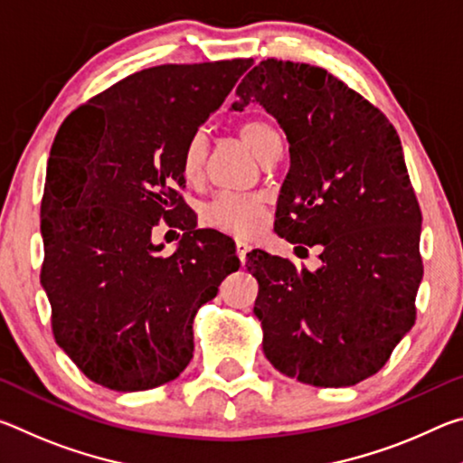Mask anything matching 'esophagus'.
<instances>
[{"label": "esophagus", "mask_w": 463, "mask_h": 463, "mask_svg": "<svg viewBox=\"0 0 463 463\" xmlns=\"http://www.w3.org/2000/svg\"><path fill=\"white\" fill-rule=\"evenodd\" d=\"M250 250V245L247 241H242V239H237V255H239V260L241 261H245L247 260V253Z\"/></svg>", "instance_id": "34e87169"}]
</instances>
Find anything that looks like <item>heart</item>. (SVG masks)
<instances>
[{"label": "heart", "instance_id": "b5f03b06", "mask_svg": "<svg viewBox=\"0 0 463 463\" xmlns=\"http://www.w3.org/2000/svg\"><path fill=\"white\" fill-rule=\"evenodd\" d=\"M239 137L253 148L261 159L273 146L279 145L278 132L268 122L249 120L239 127ZM206 161V137L195 132L190 137L182 153V171L187 179H195L202 174ZM265 202L257 194L221 192L203 206V221L213 229L231 234H250L263 222Z\"/></svg>", "mask_w": 463, "mask_h": 463}]
</instances>
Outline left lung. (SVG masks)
<instances>
[{
    "instance_id": "obj_1",
    "label": "left lung",
    "mask_w": 463,
    "mask_h": 463,
    "mask_svg": "<svg viewBox=\"0 0 463 463\" xmlns=\"http://www.w3.org/2000/svg\"><path fill=\"white\" fill-rule=\"evenodd\" d=\"M237 96L232 109L257 101L289 143L276 232L296 253L320 250L317 271L247 253L263 354L302 383L355 386L386 365L417 318L420 208L401 138L378 108L308 62L261 61Z\"/></svg>"
}]
</instances>
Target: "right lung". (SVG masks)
Returning a JSON list of instances; mask_svg holds the SVG:
<instances>
[{
	"label": "right lung",
	"mask_w": 463,
	"mask_h": 463,
	"mask_svg": "<svg viewBox=\"0 0 463 463\" xmlns=\"http://www.w3.org/2000/svg\"><path fill=\"white\" fill-rule=\"evenodd\" d=\"M250 62L143 69L73 109L54 137L41 284L54 341L99 386L175 380L194 355L195 312L239 269L229 239L187 224L182 153ZM161 220L186 231L169 258L150 241Z\"/></svg>",
	"instance_id": "1"
}]
</instances>
